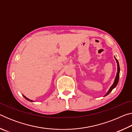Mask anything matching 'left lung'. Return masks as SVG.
Returning <instances> with one entry per match:
<instances>
[{
    "label": "left lung",
    "instance_id": "left-lung-1",
    "mask_svg": "<svg viewBox=\"0 0 132 132\" xmlns=\"http://www.w3.org/2000/svg\"><path fill=\"white\" fill-rule=\"evenodd\" d=\"M115 59L116 60V61H117V66H118V71H117V76H116V77L115 79V81L113 82V84L112 85V86L109 88V90H108V93H106V94L105 95L106 96L107 95H108L109 93H110L112 90H113V88L116 87V86H117V84L118 83V81H119V73H120V68H119V62H118V61L117 59V58L115 57Z\"/></svg>",
    "mask_w": 132,
    "mask_h": 132
}]
</instances>
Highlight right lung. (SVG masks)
<instances>
[{
	"label": "right lung",
	"mask_w": 132,
	"mask_h": 132,
	"mask_svg": "<svg viewBox=\"0 0 132 132\" xmlns=\"http://www.w3.org/2000/svg\"><path fill=\"white\" fill-rule=\"evenodd\" d=\"M23 95V97H24V98H26V99L27 100H28V101H30V102H34V101H32V100H30V99H29V98H27L26 97V96H24V95Z\"/></svg>",
	"instance_id": "obj_1"
}]
</instances>
